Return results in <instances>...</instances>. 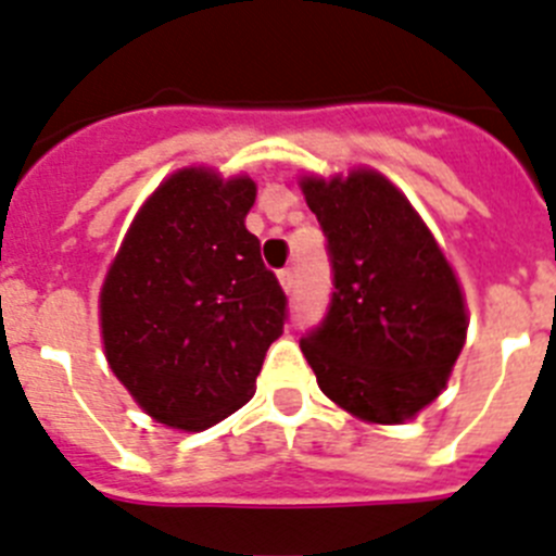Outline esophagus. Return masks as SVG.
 I'll use <instances>...</instances> for the list:
<instances>
[{
    "mask_svg": "<svg viewBox=\"0 0 556 556\" xmlns=\"http://www.w3.org/2000/svg\"><path fill=\"white\" fill-rule=\"evenodd\" d=\"M279 285L285 288V293H290L293 290V285H296V277H293V268H282L279 271Z\"/></svg>",
    "mask_w": 556,
    "mask_h": 556,
    "instance_id": "esophagus-1",
    "label": "esophagus"
}]
</instances>
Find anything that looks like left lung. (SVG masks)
<instances>
[{
  "mask_svg": "<svg viewBox=\"0 0 556 556\" xmlns=\"http://www.w3.org/2000/svg\"><path fill=\"white\" fill-rule=\"evenodd\" d=\"M327 238L332 299L299 346L318 388L363 421L402 424L446 384L468 315L452 266L377 172L304 179Z\"/></svg>",
  "mask_w": 556,
  "mask_h": 556,
  "instance_id": "8db88e82",
  "label": "left lung"
}]
</instances>
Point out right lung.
Here are the masks:
<instances>
[{"mask_svg": "<svg viewBox=\"0 0 556 556\" xmlns=\"http://www.w3.org/2000/svg\"><path fill=\"white\" fill-rule=\"evenodd\" d=\"M257 188L185 168L129 227L102 288L108 363L152 418L207 429L252 396L288 296L243 224Z\"/></svg>", "mask_w": 556, "mask_h": 556, "instance_id": "add662e5", "label": "right lung"}]
</instances>
